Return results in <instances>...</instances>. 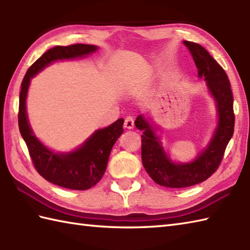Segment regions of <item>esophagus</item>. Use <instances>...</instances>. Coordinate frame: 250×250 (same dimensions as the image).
I'll return each mask as SVG.
<instances>
[{
	"mask_svg": "<svg viewBox=\"0 0 250 250\" xmlns=\"http://www.w3.org/2000/svg\"><path fill=\"white\" fill-rule=\"evenodd\" d=\"M124 125H125V129H129V130L133 129V126H134V118H133V117H126Z\"/></svg>",
	"mask_w": 250,
	"mask_h": 250,
	"instance_id": "esophagus-1",
	"label": "esophagus"
}]
</instances>
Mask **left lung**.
<instances>
[{
    "instance_id": "left-lung-1",
    "label": "left lung",
    "mask_w": 250,
    "mask_h": 250,
    "mask_svg": "<svg viewBox=\"0 0 250 250\" xmlns=\"http://www.w3.org/2000/svg\"><path fill=\"white\" fill-rule=\"evenodd\" d=\"M198 67V75L204 78L215 101L218 125L213 136L193 161L176 163L171 160L157 135V126L144 116L135 120V126L143 131L142 162L145 171L158 185L167 188H185L204 182L213 175L224 158L226 148L234 132L233 94L230 81L225 70L204 47L184 41Z\"/></svg>"
}]
</instances>
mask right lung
<instances>
[{
    "label": "right lung",
    "mask_w": 250,
    "mask_h": 250,
    "mask_svg": "<svg viewBox=\"0 0 250 250\" xmlns=\"http://www.w3.org/2000/svg\"><path fill=\"white\" fill-rule=\"evenodd\" d=\"M97 50L98 46L87 44L56 46L47 50L29 67L21 83L18 125L32 162L36 171L46 180L72 190H87L100 182L107 167L111 148L124 132L122 125L125 120L120 118L113 125L97 130L75 150L56 152L47 148L32 131L26 115L25 100L31 78L52 62L83 58Z\"/></svg>",
    "instance_id": "obj_1"
}]
</instances>
